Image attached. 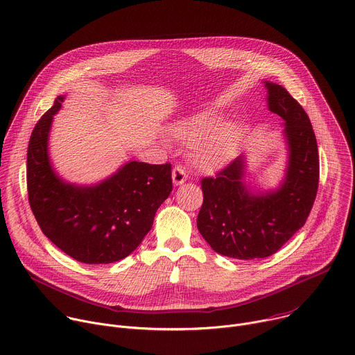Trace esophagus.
Returning a JSON list of instances; mask_svg holds the SVG:
<instances>
[{"instance_id":"esophagus-1","label":"esophagus","mask_w":355,"mask_h":355,"mask_svg":"<svg viewBox=\"0 0 355 355\" xmlns=\"http://www.w3.org/2000/svg\"><path fill=\"white\" fill-rule=\"evenodd\" d=\"M171 175H173V182L175 185H181L187 180V173H185V168L182 166H175L173 168V174Z\"/></svg>"}]
</instances>
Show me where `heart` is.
Segmentation results:
<instances>
[{
    "label": "heart",
    "mask_w": 355,
    "mask_h": 355,
    "mask_svg": "<svg viewBox=\"0 0 355 355\" xmlns=\"http://www.w3.org/2000/svg\"><path fill=\"white\" fill-rule=\"evenodd\" d=\"M175 140L193 144L192 160L202 170H216L227 163L240 143L243 129L234 122L218 125L212 114L188 116L171 128Z\"/></svg>",
    "instance_id": "1"
}]
</instances>
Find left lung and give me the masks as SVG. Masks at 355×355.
Wrapping results in <instances>:
<instances>
[{"label": "left lung", "instance_id": "1", "mask_svg": "<svg viewBox=\"0 0 355 355\" xmlns=\"http://www.w3.org/2000/svg\"><path fill=\"white\" fill-rule=\"evenodd\" d=\"M266 87L268 108L284 119L289 144L281 188L259 195L245 189L243 157L200 181L198 230L216 252L237 260L275 254L305 225L319 187L318 141L308 114L282 85L266 81Z\"/></svg>", "mask_w": 355, "mask_h": 355}]
</instances>
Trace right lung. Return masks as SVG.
Listing matches in <instances>:
<instances>
[{
    "label": "right lung",
    "mask_w": 355,
    "mask_h": 355,
    "mask_svg": "<svg viewBox=\"0 0 355 355\" xmlns=\"http://www.w3.org/2000/svg\"><path fill=\"white\" fill-rule=\"evenodd\" d=\"M64 96L37 121L28 144L26 187L43 234L71 259L110 264L128 257L173 191L171 164L130 162L95 187L63 182L47 156V136Z\"/></svg>",
    "instance_id": "add662e5"
}]
</instances>
